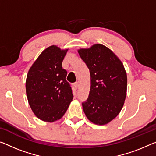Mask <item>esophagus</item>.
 <instances>
[{
	"mask_svg": "<svg viewBox=\"0 0 156 156\" xmlns=\"http://www.w3.org/2000/svg\"><path fill=\"white\" fill-rule=\"evenodd\" d=\"M73 86H74V88H75V89H77V88H78V83H77V82L74 83Z\"/></svg>",
	"mask_w": 156,
	"mask_h": 156,
	"instance_id": "1",
	"label": "esophagus"
}]
</instances>
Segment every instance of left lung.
<instances>
[{
  "label": "left lung",
  "mask_w": 156,
  "mask_h": 156,
  "mask_svg": "<svg viewBox=\"0 0 156 156\" xmlns=\"http://www.w3.org/2000/svg\"><path fill=\"white\" fill-rule=\"evenodd\" d=\"M78 53L89 69L90 88L82 107L87 119L96 125H106L118 116L127 93V74L118 56L101 44Z\"/></svg>",
  "instance_id": "1"
}]
</instances>
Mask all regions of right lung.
Here are the masks:
<instances>
[{"instance_id": "right-lung-1", "label": "right lung", "mask_w": 156, "mask_h": 156, "mask_svg": "<svg viewBox=\"0 0 156 156\" xmlns=\"http://www.w3.org/2000/svg\"><path fill=\"white\" fill-rule=\"evenodd\" d=\"M68 51L51 45L40 54L28 70L26 81L28 104L43 121L52 123L61 119L73 101L67 71L62 68Z\"/></svg>"}]
</instances>
